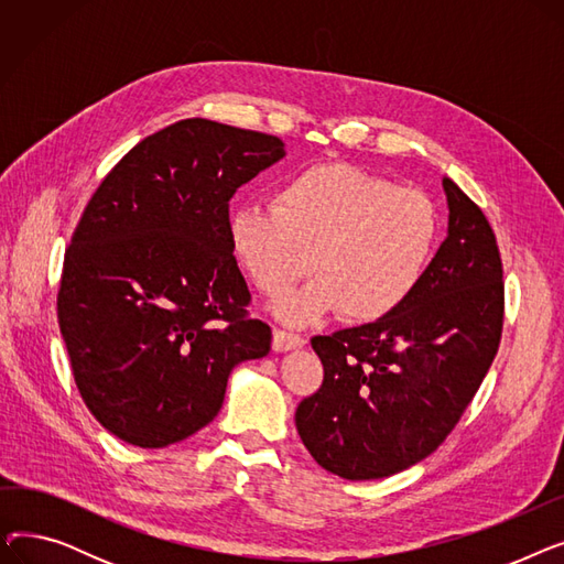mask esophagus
<instances>
[{"label": "esophagus", "instance_id": "1", "mask_svg": "<svg viewBox=\"0 0 564 564\" xmlns=\"http://www.w3.org/2000/svg\"><path fill=\"white\" fill-rule=\"evenodd\" d=\"M302 345H304V338L297 334H290L283 329H274V334H272L274 351H290V349H297Z\"/></svg>", "mask_w": 564, "mask_h": 564}]
</instances>
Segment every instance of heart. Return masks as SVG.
Returning <instances> with one entry per match:
<instances>
[{
    "mask_svg": "<svg viewBox=\"0 0 564 564\" xmlns=\"http://www.w3.org/2000/svg\"><path fill=\"white\" fill-rule=\"evenodd\" d=\"M441 221L419 189L354 164H315L276 187L272 205L237 207L230 251L251 283L276 297V315L311 324L338 311L347 322H377L402 308L434 258Z\"/></svg>",
    "mask_w": 564,
    "mask_h": 564,
    "instance_id": "1",
    "label": "heart"
}]
</instances>
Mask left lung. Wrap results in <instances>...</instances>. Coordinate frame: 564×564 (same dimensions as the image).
Segmentation results:
<instances>
[{
	"instance_id": "obj_1",
	"label": "left lung",
	"mask_w": 564,
	"mask_h": 564,
	"mask_svg": "<svg viewBox=\"0 0 564 564\" xmlns=\"http://www.w3.org/2000/svg\"><path fill=\"white\" fill-rule=\"evenodd\" d=\"M448 237L393 315L311 340L324 379L294 423L313 459L345 480L389 478L432 455L478 393L502 334L496 235L451 177Z\"/></svg>"
}]
</instances>
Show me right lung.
Returning <instances> with one entry per match:
<instances>
[{
	"instance_id": "add662e5",
	"label": "right lung",
	"mask_w": 564,
	"mask_h": 564,
	"mask_svg": "<svg viewBox=\"0 0 564 564\" xmlns=\"http://www.w3.org/2000/svg\"><path fill=\"white\" fill-rule=\"evenodd\" d=\"M285 155L272 134L187 118L139 141L84 207L56 297L73 377L98 423L166 448L210 423L232 368L272 329L230 251L228 200Z\"/></svg>"
}]
</instances>
